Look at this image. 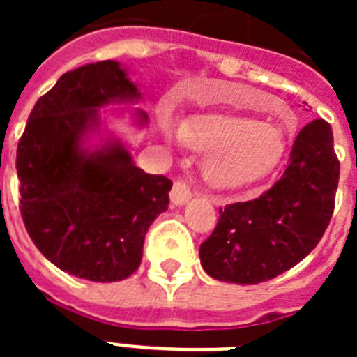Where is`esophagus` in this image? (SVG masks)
<instances>
[{"mask_svg":"<svg viewBox=\"0 0 357 357\" xmlns=\"http://www.w3.org/2000/svg\"><path fill=\"white\" fill-rule=\"evenodd\" d=\"M172 202L175 206H184L185 202H189V198L193 197V191H191V185L185 178L178 176L175 182H173V188H172Z\"/></svg>","mask_w":357,"mask_h":357,"instance_id":"esophagus-1","label":"esophagus"}]
</instances>
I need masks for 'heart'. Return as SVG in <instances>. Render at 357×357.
Listing matches in <instances>:
<instances>
[{"label": "heart", "mask_w": 357, "mask_h": 357, "mask_svg": "<svg viewBox=\"0 0 357 357\" xmlns=\"http://www.w3.org/2000/svg\"><path fill=\"white\" fill-rule=\"evenodd\" d=\"M178 141L188 150L209 155L204 175L218 191H236L266 178L286 153L282 128L238 112H211L185 119Z\"/></svg>", "instance_id": "b5f03b06"}]
</instances>
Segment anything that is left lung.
Wrapping results in <instances>:
<instances>
[{
	"label": "left lung",
	"instance_id": "obj_1",
	"mask_svg": "<svg viewBox=\"0 0 357 357\" xmlns=\"http://www.w3.org/2000/svg\"><path fill=\"white\" fill-rule=\"evenodd\" d=\"M340 160L326 119L307 123L284 173L259 198L220 207L216 229L200 245L202 266L232 284H259L301 263L334 211Z\"/></svg>",
	"mask_w": 357,
	"mask_h": 357
}]
</instances>
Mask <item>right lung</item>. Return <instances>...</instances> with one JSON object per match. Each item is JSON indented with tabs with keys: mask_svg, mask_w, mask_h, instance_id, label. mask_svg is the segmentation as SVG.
<instances>
[{
	"mask_svg": "<svg viewBox=\"0 0 357 357\" xmlns=\"http://www.w3.org/2000/svg\"><path fill=\"white\" fill-rule=\"evenodd\" d=\"M137 96L118 62L82 66L37 100L19 139V211L28 236L46 259L80 279L132 275L148 229L168 209L172 181L137 168L121 143L93 153L80 148L98 107Z\"/></svg>",
	"mask_w": 357,
	"mask_h": 357,
	"instance_id": "right-lung-1",
	"label": "right lung"
}]
</instances>
